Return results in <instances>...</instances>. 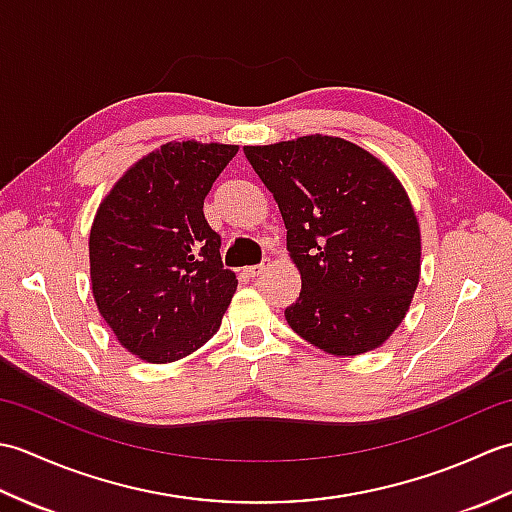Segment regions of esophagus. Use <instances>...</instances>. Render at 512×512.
<instances>
[{
	"label": "esophagus",
	"mask_w": 512,
	"mask_h": 512,
	"mask_svg": "<svg viewBox=\"0 0 512 512\" xmlns=\"http://www.w3.org/2000/svg\"><path fill=\"white\" fill-rule=\"evenodd\" d=\"M266 268H268V259H266V262H262V264L248 266V268H246V275H248V277H257V275H262Z\"/></svg>",
	"instance_id": "esophagus-1"
}]
</instances>
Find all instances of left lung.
<instances>
[{"label": "left lung", "mask_w": 512, "mask_h": 512, "mask_svg": "<svg viewBox=\"0 0 512 512\" xmlns=\"http://www.w3.org/2000/svg\"><path fill=\"white\" fill-rule=\"evenodd\" d=\"M273 193L301 273L286 321L336 356L383 345L420 279V228L398 178L369 151L334 136L244 147Z\"/></svg>", "instance_id": "obj_1"}]
</instances>
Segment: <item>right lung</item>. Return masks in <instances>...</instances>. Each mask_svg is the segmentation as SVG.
I'll return each mask as SVG.
<instances>
[{"mask_svg":"<svg viewBox=\"0 0 512 512\" xmlns=\"http://www.w3.org/2000/svg\"><path fill=\"white\" fill-rule=\"evenodd\" d=\"M235 145L167 143L114 184L90 231L94 301L116 339L149 363H171L220 330L237 288L204 198Z\"/></svg>","mask_w":512,"mask_h":512,"instance_id":"add662e5","label":"right lung"}]
</instances>
